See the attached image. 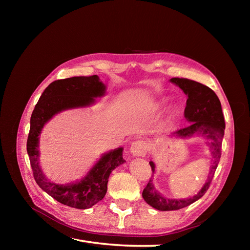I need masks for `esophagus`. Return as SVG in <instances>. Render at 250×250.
I'll list each match as a JSON object with an SVG mask.
<instances>
[{
  "instance_id": "esophagus-1",
  "label": "esophagus",
  "mask_w": 250,
  "mask_h": 250,
  "mask_svg": "<svg viewBox=\"0 0 250 250\" xmlns=\"http://www.w3.org/2000/svg\"><path fill=\"white\" fill-rule=\"evenodd\" d=\"M147 144L145 141H134L131 143L130 146V152L134 156H145L147 153Z\"/></svg>"
}]
</instances>
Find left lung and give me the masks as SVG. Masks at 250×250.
Masks as SVG:
<instances>
[{"instance_id": "8db88e82", "label": "left lung", "mask_w": 250, "mask_h": 250, "mask_svg": "<svg viewBox=\"0 0 250 250\" xmlns=\"http://www.w3.org/2000/svg\"><path fill=\"white\" fill-rule=\"evenodd\" d=\"M170 81L179 86L187 95V106L185 108V118L188 124L187 127L181 128L173 133L177 138H191L193 135H200L209 141L211 166L208 177L206 184L200 188V191L191 198L185 199H169L155 190L150 178L149 183L143 191V198L149 206L158 210H175L190 206L197 201L206 194L214 177L215 171L221 157V145L224 135L225 122L221 108V103L213 89L201 83L186 79V78H172ZM151 169L154 173L155 165L153 162H149Z\"/></svg>"}]
</instances>
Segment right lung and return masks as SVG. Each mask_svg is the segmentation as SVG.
<instances>
[{
	"instance_id": "add662e5",
	"label": "right lung",
	"mask_w": 250,
	"mask_h": 250,
	"mask_svg": "<svg viewBox=\"0 0 250 250\" xmlns=\"http://www.w3.org/2000/svg\"><path fill=\"white\" fill-rule=\"evenodd\" d=\"M106 86L97 75L56 80L43 90L30 119L27 152L36 184L51 197L64 206L86 209L104 198L108 177L112 170L125 163L123 148L104 153L86 175L67 185L48 180L40 166V134L50 119L56 113L71 108L86 107L95 103V98L105 95Z\"/></svg>"
}]
</instances>
